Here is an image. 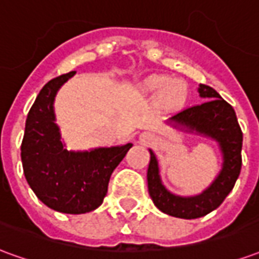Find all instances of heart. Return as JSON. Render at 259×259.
I'll use <instances>...</instances> for the list:
<instances>
[{
	"instance_id": "obj_1",
	"label": "heart",
	"mask_w": 259,
	"mask_h": 259,
	"mask_svg": "<svg viewBox=\"0 0 259 259\" xmlns=\"http://www.w3.org/2000/svg\"><path fill=\"white\" fill-rule=\"evenodd\" d=\"M143 89L151 93L161 90L159 101L166 108L182 107L186 100V85L180 81H170L168 76L163 74H151L146 77Z\"/></svg>"
}]
</instances>
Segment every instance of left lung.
<instances>
[{
    "label": "left lung",
    "instance_id": "1",
    "mask_svg": "<svg viewBox=\"0 0 259 259\" xmlns=\"http://www.w3.org/2000/svg\"><path fill=\"white\" fill-rule=\"evenodd\" d=\"M198 93L205 101L178 112L169 119V123L176 129L209 137L217 141L223 158L221 172L201 194L180 197L172 194L162 185L157 157L151 150L150 165L147 170L148 193L155 206L163 213L182 219L205 217L206 213L217 209L229 193L233 190L241 170L243 133L233 107L209 85L200 84Z\"/></svg>",
    "mask_w": 259,
    "mask_h": 259
}]
</instances>
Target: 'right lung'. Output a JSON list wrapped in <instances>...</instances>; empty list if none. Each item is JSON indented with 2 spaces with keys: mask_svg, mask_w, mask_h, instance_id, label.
<instances>
[{
  "mask_svg": "<svg viewBox=\"0 0 259 259\" xmlns=\"http://www.w3.org/2000/svg\"><path fill=\"white\" fill-rule=\"evenodd\" d=\"M74 73L50 80L38 93L27 113L20 155L26 180L38 200L54 211L76 215L101 205L113 169L133 144L90 151L65 148L55 123L54 100L61 85Z\"/></svg>",
  "mask_w": 259,
  "mask_h": 259,
  "instance_id": "obj_1",
  "label": "right lung"
}]
</instances>
